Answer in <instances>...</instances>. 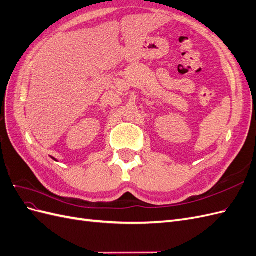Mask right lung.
Segmentation results:
<instances>
[{
	"label": "right lung",
	"mask_w": 256,
	"mask_h": 256,
	"mask_svg": "<svg viewBox=\"0 0 256 256\" xmlns=\"http://www.w3.org/2000/svg\"><path fill=\"white\" fill-rule=\"evenodd\" d=\"M51 158H52V159H53V160H56V161H58V160H56V158H53V157H51Z\"/></svg>",
	"instance_id": "1"
}]
</instances>
